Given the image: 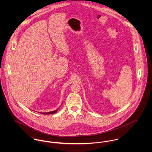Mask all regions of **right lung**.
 Returning <instances> with one entry per match:
<instances>
[{"instance_id":"right-lung-1","label":"right lung","mask_w":152,"mask_h":152,"mask_svg":"<svg viewBox=\"0 0 152 152\" xmlns=\"http://www.w3.org/2000/svg\"><path fill=\"white\" fill-rule=\"evenodd\" d=\"M58 109H56V110H53V111H51V112H44V113H42V114H44V115H49V114H53V113H56L57 112V111H58Z\"/></svg>"}]
</instances>
